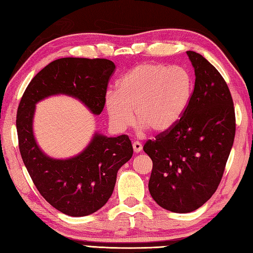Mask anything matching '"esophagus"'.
Returning a JSON list of instances; mask_svg holds the SVG:
<instances>
[{"instance_id":"1","label":"esophagus","mask_w":253,"mask_h":253,"mask_svg":"<svg viewBox=\"0 0 253 253\" xmlns=\"http://www.w3.org/2000/svg\"><path fill=\"white\" fill-rule=\"evenodd\" d=\"M142 148H143V145L141 144V142L135 141L133 143V149L135 153H140L142 151Z\"/></svg>"}]
</instances>
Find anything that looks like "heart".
Segmentation results:
<instances>
[{
  "instance_id": "obj_1",
  "label": "heart",
  "mask_w": 253,
  "mask_h": 253,
  "mask_svg": "<svg viewBox=\"0 0 253 253\" xmlns=\"http://www.w3.org/2000/svg\"><path fill=\"white\" fill-rule=\"evenodd\" d=\"M194 82L183 66L142 63L128 71L108 92L106 109L111 126L125 131L135 120L154 133H166L182 119L191 101Z\"/></svg>"
}]
</instances>
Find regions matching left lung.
I'll return each mask as SVG.
<instances>
[{
  "label": "left lung",
  "mask_w": 253,
  "mask_h": 253,
  "mask_svg": "<svg viewBox=\"0 0 253 253\" xmlns=\"http://www.w3.org/2000/svg\"><path fill=\"white\" fill-rule=\"evenodd\" d=\"M187 54L195 73L188 110L176 126L143 147L153 162L152 198L174 213L192 212L215 193L236 133L234 101L223 76L201 54Z\"/></svg>",
  "instance_id": "obj_1"
}]
</instances>
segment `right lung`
<instances>
[{"label": "right lung", "instance_id": "right-lung-1", "mask_svg": "<svg viewBox=\"0 0 253 253\" xmlns=\"http://www.w3.org/2000/svg\"><path fill=\"white\" fill-rule=\"evenodd\" d=\"M115 69L107 59L54 60L30 81L20 99L16 117L20 155L40 194L63 214L79 217L101 209L115 189L118 170L131 159L133 147L126 134L118 137L96 134L80 155L66 161L49 158L33 134L35 105L48 96L66 94L100 115Z\"/></svg>", "mask_w": 253, "mask_h": 253}]
</instances>
